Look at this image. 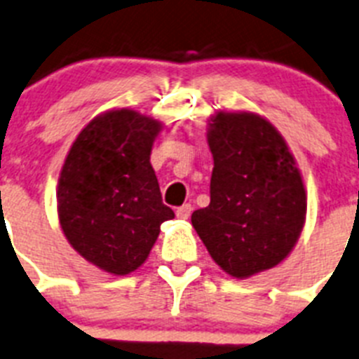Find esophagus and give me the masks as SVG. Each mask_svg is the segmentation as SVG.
<instances>
[{"mask_svg": "<svg viewBox=\"0 0 359 359\" xmlns=\"http://www.w3.org/2000/svg\"><path fill=\"white\" fill-rule=\"evenodd\" d=\"M191 212H194V206H191V204H182V206L180 208H177V217H179V219H188L189 215H191Z\"/></svg>", "mask_w": 359, "mask_h": 359, "instance_id": "esophagus-1", "label": "esophagus"}]
</instances>
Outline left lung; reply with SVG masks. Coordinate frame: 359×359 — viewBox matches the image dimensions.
<instances>
[{
	"label": "left lung",
	"instance_id": "obj_1",
	"mask_svg": "<svg viewBox=\"0 0 359 359\" xmlns=\"http://www.w3.org/2000/svg\"><path fill=\"white\" fill-rule=\"evenodd\" d=\"M213 155L210 204L191 224L212 259L233 277L273 268L296 246L306 194L285 138L255 113H217L208 129Z\"/></svg>",
	"mask_w": 359,
	"mask_h": 359
}]
</instances>
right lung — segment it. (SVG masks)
<instances>
[{"instance_id": "obj_1", "label": "right lung", "mask_w": 359, "mask_h": 359, "mask_svg": "<svg viewBox=\"0 0 359 359\" xmlns=\"http://www.w3.org/2000/svg\"><path fill=\"white\" fill-rule=\"evenodd\" d=\"M162 123L114 109L87 123L58 180L62 230L78 254L114 276L137 270L173 219L162 203L149 155Z\"/></svg>"}]
</instances>
